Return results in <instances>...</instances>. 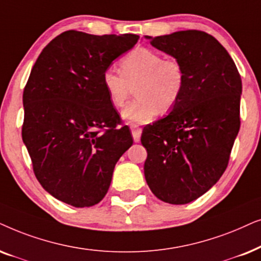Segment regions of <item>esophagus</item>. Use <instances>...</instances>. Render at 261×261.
<instances>
[{
  "mask_svg": "<svg viewBox=\"0 0 261 261\" xmlns=\"http://www.w3.org/2000/svg\"><path fill=\"white\" fill-rule=\"evenodd\" d=\"M130 128H131V134H133L134 141L136 142V143H138V142H140V140H141L142 128L138 127V125H136V124H131Z\"/></svg>",
  "mask_w": 261,
  "mask_h": 261,
  "instance_id": "esophagus-1",
  "label": "esophagus"
}]
</instances>
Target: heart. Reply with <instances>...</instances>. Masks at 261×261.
I'll return each instance as SVG.
<instances>
[{
	"instance_id": "b5f03b06",
	"label": "heart",
	"mask_w": 261,
	"mask_h": 261,
	"mask_svg": "<svg viewBox=\"0 0 261 261\" xmlns=\"http://www.w3.org/2000/svg\"><path fill=\"white\" fill-rule=\"evenodd\" d=\"M121 72L105 69L102 85L110 101L121 109L136 87L137 99L123 111L121 117L131 124H147L160 112L174 109L186 83L185 69L176 58H163L160 52L137 47L120 60Z\"/></svg>"
}]
</instances>
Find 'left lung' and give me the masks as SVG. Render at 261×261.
Wrapping results in <instances>:
<instances>
[{"label":"left lung","mask_w":261,"mask_h":261,"mask_svg":"<svg viewBox=\"0 0 261 261\" xmlns=\"http://www.w3.org/2000/svg\"><path fill=\"white\" fill-rule=\"evenodd\" d=\"M152 46L181 62L186 83L171 113L143 128L144 175L169 204H187L223 174L240 130L242 82L228 51L197 30L145 36Z\"/></svg>","instance_id":"8db88e82"}]
</instances>
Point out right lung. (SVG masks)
I'll return each mask as SVG.
<instances>
[{"mask_svg": "<svg viewBox=\"0 0 261 261\" xmlns=\"http://www.w3.org/2000/svg\"><path fill=\"white\" fill-rule=\"evenodd\" d=\"M138 39L67 31L34 63L22 95V141L38 181L56 199L75 207L98 204L133 145L126 125L118 127L102 74Z\"/></svg>", "mask_w": 261, "mask_h": 261, "instance_id": "right-lung-1", "label": "right lung"}]
</instances>
